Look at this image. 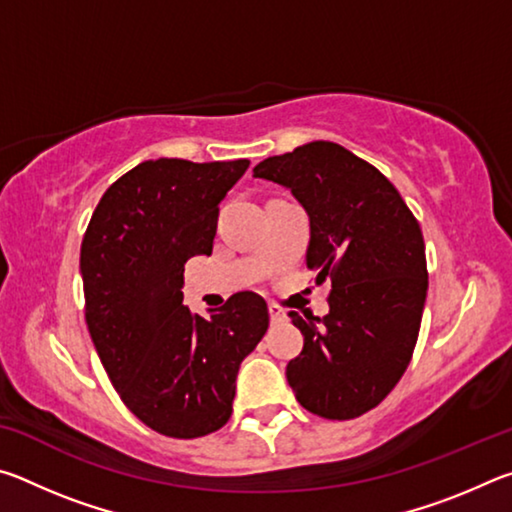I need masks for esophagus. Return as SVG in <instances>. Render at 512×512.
I'll return each instance as SVG.
<instances>
[{
    "instance_id": "34e87169",
    "label": "esophagus",
    "mask_w": 512,
    "mask_h": 512,
    "mask_svg": "<svg viewBox=\"0 0 512 512\" xmlns=\"http://www.w3.org/2000/svg\"><path fill=\"white\" fill-rule=\"evenodd\" d=\"M268 316H271V323L277 325L287 320V311H284L280 305H275V302H271V305H268Z\"/></svg>"
}]
</instances>
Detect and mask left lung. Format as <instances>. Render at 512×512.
<instances>
[{
  "mask_svg": "<svg viewBox=\"0 0 512 512\" xmlns=\"http://www.w3.org/2000/svg\"><path fill=\"white\" fill-rule=\"evenodd\" d=\"M253 176L305 207L307 268L332 277L327 316L289 314L305 336L289 386L320 418H359L393 391L418 341L429 287L420 225L391 180L341 144H302Z\"/></svg>",
  "mask_w": 512,
  "mask_h": 512,
  "instance_id": "left-lung-1",
  "label": "left lung"
}]
</instances>
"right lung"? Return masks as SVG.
Here are the masks:
<instances>
[{
    "instance_id": "1",
    "label": "right lung",
    "mask_w": 512,
    "mask_h": 512,
    "mask_svg": "<svg viewBox=\"0 0 512 512\" xmlns=\"http://www.w3.org/2000/svg\"><path fill=\"white\" fill-rule=\"evenodd\" d=\"M248 160H146L108 187L81 244L85 320L121 400L146 427L198 438L230 420L237 372L268 327L264 298L210 318L183 305L185 262L212 255L219 203Z\"/></svg>"
}]
</instances>
